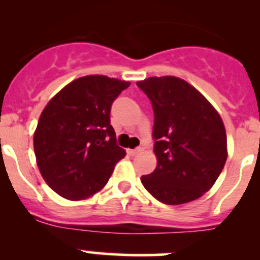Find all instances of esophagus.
<instances>
[{"mask_svg":"<svg viewBox=\"0 0 260 260\" xmlns=\"http://www.w3.org/2000/svg\"><path fill=\"white\" fill-rule=\"evenodd\" d=\"M142 147H137V148H135V149H128V153L131 154V156H136V154L137 153H140L141 151H142Z\"/></svg>","mask_w":260,"mask_h":260,"instance_id":"1","label":"esophagus"}]
</instances>
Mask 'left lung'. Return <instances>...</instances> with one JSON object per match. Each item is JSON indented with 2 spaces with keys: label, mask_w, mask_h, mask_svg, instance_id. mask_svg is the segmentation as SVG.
Wrapping results in <instances>:
<instances>
[{
  "label": "left lung",
  "mask_w": 260,
  "mask_h": 260,
  "mask_svg": "<svg viewBox=\"0 0 260 260\" xmlns=\"http://www.w3.org/2000/svg\"><path fill=\"white\" fill-rule=\"evenodd\" d=\"M137 86L151 101L157 167L141 177L162 204L180 205L211 188L226 162V133L214 107L192 85L175 77L148 78Z\"/></svg>",
  "instance_id": "8db88e82"
}]
</instances>
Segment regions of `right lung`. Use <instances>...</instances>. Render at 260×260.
Wrapping results in <instances>:
<instances>
[{
  "label": "right lung",
  "instance_id": "obj_1",
  "mask_svg": "<svg viewBox=\"0 0 260 260\" xmlns=\"http://www.w3.org/2000/svg\"><path fill=\"white\" fill-rule=\"evenodd\" d=\"M131 85L88 75L62 88L43 111L34 136L39 170L46 183L69 200L90 198L104 187L125 156L117 145L111 108Z\"/></svg>",
  "mask_w": 260,
  "mask_h": 260
}]
</instances>
